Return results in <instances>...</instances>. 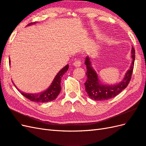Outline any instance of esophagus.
Wrapping results in <instances>:
<instances>
[{
	"instance_id": "obj_1",
	"label": "esophagus",
	"mask_w": 146,
	"mask_h": 146,
	"mask_svg": "<svg viewBox=\"0 0 146 146\" xmlns=\"http://www.w3.org/2000/svg\"><path fill=\"white\" fill-rule=\"evenodd\" d=\"M74 66H75L76 67H79L81 65V62L80 60H75V62H74L73 63Z\"/></svg>"
}]
</instances>
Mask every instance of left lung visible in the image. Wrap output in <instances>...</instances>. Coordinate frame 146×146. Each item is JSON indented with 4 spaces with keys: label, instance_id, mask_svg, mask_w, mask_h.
Segmentation results:
<instances>
[{
    "label": "left lung",
    "instance_id": "obj_1",
    "mask_svg": "<svg viewBox=\"0 0 146 146\" xmlns=\"http://www.w3.org/2000/svg\"><path fill=\"white\" fill-rule=\"evenodd\" d=\"M133 62L129 70L126 74L124 78L121 83L115 85H104L100 84L96 73L91 66L90 58L87 57L85 60V65H86L87 80L84 85L85 90L90 99L95 101H103L114 98L119 94L122 91L126 88L131 80L132 74L133 72L134 60H135V50L133 46L131 50Z\"/></svg>",
    "mask_w": 146,
    "mask_h": 146
}]
</instances>
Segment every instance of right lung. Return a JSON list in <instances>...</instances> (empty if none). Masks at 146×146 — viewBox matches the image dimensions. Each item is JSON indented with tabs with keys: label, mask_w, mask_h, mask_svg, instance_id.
Returning a JSON list of instances; mask_svg holds the SVG:
<instances>
[{
	"label": "right lung",
	"mask_w": 146,
	"mask_h": 146,
	"mask_svg": "<svg viewBox=\"0 0 146 146\" xmlns=\"http://www.w3.org/2000/svg\"><path fill=\"white\" fill-rule=\"evenodd\" d=\"M33 23H35V22L30 23L28 24V25L33 24ZM68 65H67L60 71L56 75L55 78H54L52 84H51L50 87L45 91L37 94H28L20 91V93L23 96L27 98V99H29L31 101L36 103H46L55 100L61 91V80H62V78L63 74L68 70Z\"/></svg>",
	"instance_id": "1"
}]
</instances>
